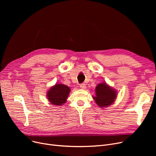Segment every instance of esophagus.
<instances>
[{"mask_svg": "<svg viewBox=\"0 0 156 156\" xmlns=\"http://www.w3.org/2000/svg\"><path fill=\"white\" fill-rule=\"evenodd\" d=\"M80 88H81V89H85V88H87V87H86V85H85V84H84V83L81 84V85H80Z\"/></svg>", "mask_w": 156, "mask_h": 156, "instance_id": "obj_1", "label": "esophagus"}]
</instances>
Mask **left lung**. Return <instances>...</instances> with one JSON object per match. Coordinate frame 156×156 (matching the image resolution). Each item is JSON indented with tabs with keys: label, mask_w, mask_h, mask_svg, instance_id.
Instances as JSON below:
<instances>
[{
	"label": "left lung",
	"mask_w": 156,
	"mask_h": 156,
	"mask_svg": "<svg viewBox=\"0 0 156 156\" xmlns=\"http://www.w3.org/2000/svg\"><path fill=\"white\" fill-rule=\"evenodd\" d=\"M96 96L93 97L96 104L100 108H105L114 103L116 99L117 92L105 82L101 83L95 88Z\"/></svg>",
	"instance_id": "left-lung-1"
}]
</instances>
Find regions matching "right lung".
<instances>
[{
	"label": "right lung",
	"instance_id": "add662e5",
	"mask_svg": "<svg viewBox=\"0 0 156 156\" xmlns=\"http://www.w3.org/2000/svg\"><path fill=\"white\" fill-rule=\"evenodd\" d=\"M70 91V88L66 85L57 83L48 90L47 97L51 104L62 105L66 102Z\"/></svg>",
	"mask_w": 156,
	"mask_h": 156
}]
</instances>
